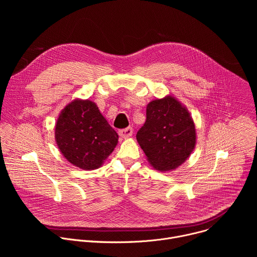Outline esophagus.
<instances>
[{"mask_svg":"<svg viewBox=\"0 0 257 257\" xmlns=\"http://www.w3.org/2000/svg\"><path fill=\"white\" fill-rule=\"evenodd\" d=\"M133 133V129L132 127H127V128H124V129H121L119 130V135L123 138H127V137H130Z\"/></svg>","mask_w":257,"mask_h":257,"instance_id":"esophagus-1","label":"esophagus"}]
</instances>
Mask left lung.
Masks as SVG:
<instances>
[{"label": "left lung", "instance_id": "obj_1", "mask_svg": "<svg viewBox=\"0 0 257 257\" xmlns=\"http://www.w3.org/2000/svg\"><path fill=\"white\" fill-rule=\"evenodd\" d=\"M136 138L155 169L170 171L190 156L196 133L187 109L173 96H167L146 106V121Z\"/></svg>", "mask_w": 257, "mask_h": 257}]
</instances>
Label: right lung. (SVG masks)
<instances>
[{
  "label": "right lung",
  "instance_id": "1",
  "mask_svg": "<svg viewBox=\"0 0 257 257\" xmlns=\"http://www.w3.org/2000/svg\"><path fill=\"white\" fill-rule=\"evenodd\" d=\"M55 137L63 156L83 170L99 168L116 148L119 138L97 105L88 99H75L63 109Z\"/></svg>",
  "mask_w": 257,
  "mask_h": 257
}]
</instances>
